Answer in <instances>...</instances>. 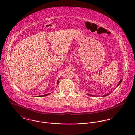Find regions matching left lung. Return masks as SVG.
Masks as SVG:
<instances>
[{"label": "left lung", "mask_w": 135, "mask_h": 135, "mask_svg": "<svg viewBox=\"0 0 135 135\" xmlns=\"http://www.w3.org/2000/svg\"><path fill=\"white\" fill-rule=\"evenodd\" d=\"M122 81V79H120V80L119 81L118 84H117V86H118L120 85V84L121 83ZM110 94V93H109V94H106V95H103V97L107 96L109 95ZM87 95H88V96H95L94 95H91V94H87Z\"/></svg>", "instance_id": "left-lung-1"}]
</instances>
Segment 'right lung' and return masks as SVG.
Returning <instances> with one entry per match:
<instances>
[{"instance_id": "1", "label": "right lung", "mask_w": 135, "mask_h": 135, "mask_svg": "<svg viewBox=\"0 0 135 135\" xmlns=\"http://www.w3.org/2000/svg\"><path fill=\"white\" fill-rule=\"evenodd\" d=\"M59 79L58 80V83H57V85H58V83H59ZM50 94H51V93H49V94H46V95H42V96H39L37 97H44V96H48V95H50Z\"/></svg>"}]
</instances>
